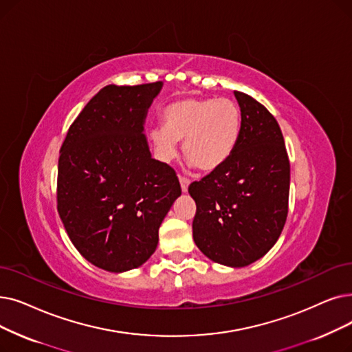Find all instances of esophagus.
Listing matches in <instances>:
<instances>
[{"instance_id":"1","label":"esophagus","mask_w":352,"mask_h":352,"mask_svg":"<svg viewBox=\"0 0 352 352\" xmlns=\"http://www.w3.org/2000/svg\"><path fill=\"white\" fill-rule=\"evenodd\" d=\"M179 184H181V191L182 192H187L188 191V186H190V179H187L184 177H179Z\"/></svg>"}]
</instances>
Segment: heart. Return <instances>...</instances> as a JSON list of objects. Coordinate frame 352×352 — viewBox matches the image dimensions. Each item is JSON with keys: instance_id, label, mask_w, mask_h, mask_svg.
Here are the masks:
<instances>
[{"instance_id": "obj_1", "label": "heart", "mask_w": 352, "mask_h": 352, "mask_svg": "<svg viewBox=\"0 0 352 352\" xmlns=\"http://www.w3.org/2000/svg\"><path fill=\"white\" fill-rule=\"evenodd\" d=\"M164 128L151 132L158 155L168 161L182 143L187 161L197 170L216 171L232 157L239 142L241 113L226 98H188L173 102L162 112Z\"/></svg>"}]
</instances>
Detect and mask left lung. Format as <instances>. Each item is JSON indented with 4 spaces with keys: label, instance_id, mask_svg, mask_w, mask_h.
<instances>
[{
    "label": "left lung",
    "instance_id": "8db88e82",
    "mask_svg": "<svg viewBox=\"0 0 352 352\" xmlns=\"http://www.w3.org/2000/svg\"><path fill=\"white\" fill-rule=\"evenodd\" d=\"M239 142L219 170L195 181L192 237L210 261L244 267L278 241L287 217L290 164L278 120L252 96L234 91Z\"/></svg>",
    "mask_w": 352,
    "mask_h": 352
}]
</instances>
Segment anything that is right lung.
I'll use <instances>...</instances> for the list:
<instances>
[{
    "instance_id": "right-lung-1",
    "label": "right lung",
    "mask_w": 352,
    "mask_h": 352,
    "mask_svg": "<svg viewBox=\"0 0 352 352\" xmlns=\"http://www.w3.org/2000/svg\"><path fill=\"white\" fill-rule=\"evenodd\" d=\"M162 85L100 89L60 149L58 216L86 261L112 273L148 261L162 220L181 195L173 168L152 158L144 129Z\"/></svg>"
}]
</instances>
